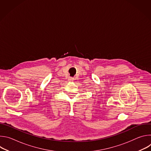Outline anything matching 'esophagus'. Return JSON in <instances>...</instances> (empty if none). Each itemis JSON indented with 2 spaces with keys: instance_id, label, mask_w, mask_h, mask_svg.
I'll use <instances>...</instances> for the list:
<instances>
[{
  "instance_id": "34e87169",
  "label": "esophagus",
  "mask_w": 151,
  "mask_h": 151,
  "mask_svg": "<svg viewBox=\"0 0 151 151\" xmlns=\"http://www.w3.org/2000/svg\"><path fill=\"white\" fill-rule=\"evenodd\" d=\"M73 80H74V79H73V78H70L69 79V81H73Z\"/></svg>"
}]
</instances>
